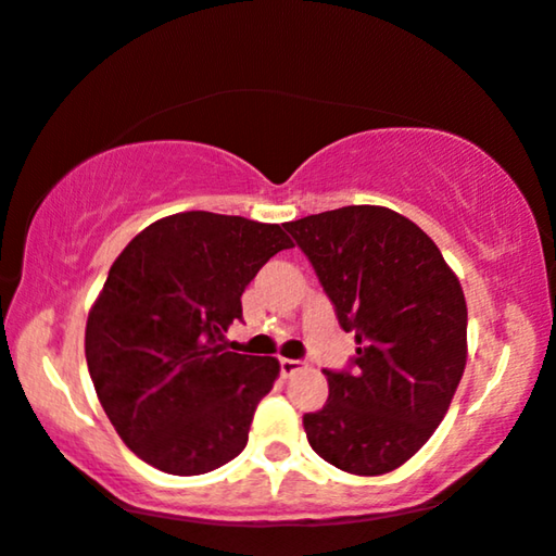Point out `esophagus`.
I'll list each match as a JSON object with an SVG mask.
<instances>
[{"instance_id":"34e87169","label":"esophagus","mask_w":556,"mask_h":556,"mask_svg":"<svg viewBox=\"0 0 556 556\" xmlns=\"http://www.w3.org/2000/svg\"><path fill=\"white\" fill-rule=\"evenodd\" d=\"M303 364L299 359H280V375L283 377H293L295 371H301Z\"/></svg>"}]
</instances>
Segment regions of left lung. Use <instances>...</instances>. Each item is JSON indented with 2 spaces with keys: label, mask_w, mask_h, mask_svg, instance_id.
Masks as SVG:
<instances>
[{
  "label": "left lung",
  "mask_w": 556,
  "mask_h": 556,
  "mask_svg": "<svg viewBox=\"0 0 556 556\" xmlns=\"http://www.w3.org/2000/svg\"><path fill=\"white\" fill-rule=\"evenodd\" d=\"M286 230L356 339L352 367L324 371L326 405L303 415L308 443L346 473H390L428 443L466 369L460 280L420 227L387 207L352 204Z\"/></svg>",
  "instance_id": "1"
}]
</instances>
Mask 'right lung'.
<instances>
[{
	"label": "right lung",
	"instance_id": "obj_1",
	"mask_svg": "<svg viewBox=\"0 0 556 556\" xmlns=\"http://www.w3.org/2000/svg\"><path fill=\"white\" fill-rule=\"evenodd\" d=\"M280 225L179 212L124 248L86 324L96 394L121 440L164 473L200 476L248 445L273 356L227 352L240 295L280 250Z\"/></svg>",
	"mask_w": 556,
	"mask_h": 556
}]
</instances>
